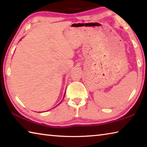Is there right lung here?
<instances>
[{"mask_svg": "<svg viewBox=\"0 0 147 147\" xmlns=\"http://www.w3.org/2000/svg\"><path fill=\"white\" fill-rule=\"evenodd\" d=\"M64 96H65V95H64ZM63 98H64V97H63Z\"/></svg>", "mask_w": 147, "mask_h": 147, "instance_id": "obj_1", "label": "right lung"}]
</instances>
